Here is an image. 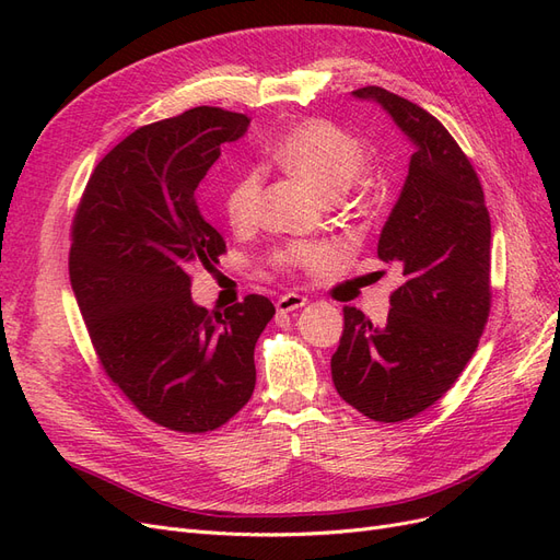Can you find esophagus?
<instances>
[{
    "instance_id": "esophagus-1",
    "label": "esophagus",
    "mask_w": 560,
    "mask_h": 560,
    "mask_svg": "<svg viewBox=\"0 0 560 560\" xmlns=\"http://www.w3.org/2000/svg\"><path fill=\"white\" fill-rule=\"evenodd\" d=\"M306 303H308V299H306V296H301V294L290 292V294H284V296H280V299H278L276 308H278V313H292V311H299V308L306 306Z\"/></svg>"
}]
</instances>
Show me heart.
I'll use <instances>...</instances> for the list:
<instances>
[{
    "label": "heart",
    "mask_w": 560,
    "mask_h": 560,
    "mask_svg": "<svg viewBox=\"0 0 560 560\" xmlns=\"http://www.w3.org/2000/svg\"><path fill=\"white\" fill-rule=\"evenodd\" d=\"M273 156L287 173L311 184L327 200L346 194L366 167L364 147L341 128L317 118L284 130L273 147ZM259 194L261 175L257 171L233 179L224 194V212L231 226L241 229L252 222ZM329 259L331 249L325 245H294L280 254V261L294 268H319Z\"/></svg>",
    "instance_id": "obj_1"
}]
</instances>
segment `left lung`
<instances>
[{
  "instance_id": "left-lung-1",
  "label": "left lung",
  "mask_w": 560,
  "mask_h": 560,
  "mask_svg": "<svg viewBox=\"0 0 560 560\" xmlns=\"http://www.w3.org/2000/svg\"><path fill=\"white\" fill-rule=\"evenodd\" d=\"M352 97L393 118L413 154L378 238V257L397 261L404 282L381 327L343 308L331 378L360 413L399 422L442 397L479 346L490 311V217L471 163L430 112L378 86Z\"/></svg>"
}]
</instances>
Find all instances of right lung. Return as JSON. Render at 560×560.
Wrapping results in <instances>:
<instances>
[{
    "label": "right lung",
    "instance_id": "right-lung-1",
    "mask_svg": "<svg viewBox=\"0 0 560 560\" xmlns=\"http://www.w3.org/2000/svg\"><path fill=\"white\" fill-rule=\"evenodd\" d=\"M245 114L196 107L130 132L97 163L72 224L70 280L107 376L159 425L222 428L257 383L254 346L276 315L249 294L226 311L191 299V268L226 243L196 189Z\"/></svg>",
    "mask_w": 560,
    "mask_h": 560
}]
</instances>
